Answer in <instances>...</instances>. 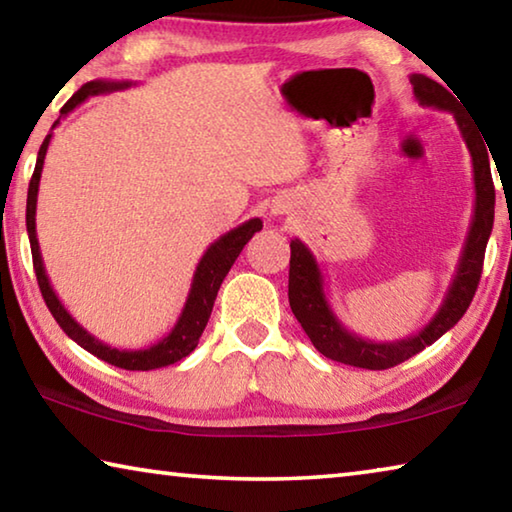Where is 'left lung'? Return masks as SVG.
<instances>
[{
    "mask_svg": "<svg viewBox=\"0 0 512 512\" xmlns=\"http://www.w3.org/2000/svg\"><path fill=\"white\" fill-rule=\"evenodd\" d=\"M411 85L415 99L420 106L438 108L454 112L458 131L472 158V176H474V210L472 221L467 228V237L458 257L456 271L449 289L443 298V305L424 325L406 339L375 343L370 339L350 332L339 316L334 314L325 293V275L320 271L316 257L302 244L300 239H291V262H289V305L293 316L305 329L314 343V348L325 354L327 359L345 363V366H357L366 370H386L397 363L411 359L413 354L422 352L427 345L436 343L440 336L449 332L470 307L474 291L479 287L483 271V255L488 246L492 223H495V185H492L490 173V155L485 149L483 137L476 133L472 121L461 115V103L454 94L443 85L436 83L424 74H411Z\"/></svg>",
    "mask_w": 512,
    "mask_h": 512,
    "instance_id": "obj_1",
    "label": "left lung"
}]
</instances>
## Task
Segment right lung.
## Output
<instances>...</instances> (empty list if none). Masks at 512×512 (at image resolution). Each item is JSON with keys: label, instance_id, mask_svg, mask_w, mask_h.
<instances>
[{"label": "right lung", "instance_id": "obj_1", "mask_svg": "<svg viewBox=\"0 0 512 512\" xmlns=\"http://www.w3.org/2000/svg\"><path fill=\"white\" fill-rule=\"evenodd\" d=\"M131 81H90L85 83L83 88L69 99L63 110H60V117L54 121L51 126V133L45 137L40 151H38V160H36V171H33L31 183H29V196H27V232H29V241H31V255H33V268H36V277H38V287L42 291V298H45L47 307L51 311V316L56 318V323L63 327V332L72 339L74 343H79L83 350H88L94 357H99L101 361H108L112 366L124 368V370H158L164 366H171L180 359H185L187 354H192L194 348L198 345V339H201L203 329L210 320L216 293L221 289L223 277L228 275V271L235 264V259L239 257L241 250L253 239L255 232L262 230V219H248L246 223L237 225L235 230L225 232L214 244L207 246V250L198 262L196 271H194V280L192 287H189L185 307L180 311V316L176 320V325L171 327V332L160 339L158 343L149 345V348H140V350H119V348H110L108 343L99 341L97 336L90 334L81 323H76L74 316L65 309L63 302L58 300L54 287H51L47 271H45V262H42V253H40V244H38V235H36V205H38V189H40V176H42V167H45V155L49 149L51 137H54V128L60 124V119L67 117L76 106H81L85 99L94 97V94H103V92H115V90H126L131 88Z\"/></svg>", "mask_w": 512, "mask_h": 512}]
</instances>
